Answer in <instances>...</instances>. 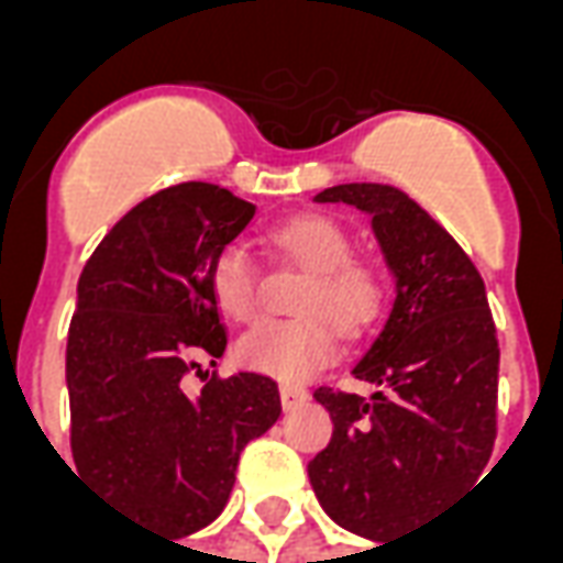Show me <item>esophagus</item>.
I'll return each mask as SVG.
<instances>
[{
  "mask_svg": "<svg viewBox=\"0 0 563 563\" xmlns=\"http://www.w3.org/2000/svg\"><path fill=\"white\" fill-rule=\"evenodd\" d=\"M310 395L307 389L301 386H280V401H283V410H295L298 404H305Z\"/></svg>",
  "mask_w": 563,
  "mask_h": 563,
  "instance_id": "obj_1",
  "label": "esophagus"
}]
</instances>
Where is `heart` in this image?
<instances>
[{
  "label": "heart",
  "mask_w": 563,
  "mask_h": 563,
  "mask_svg": "<svg viewBox=\"0 0 563 563\" xmlns=\"http://www.w3.org/2000/svg\"><path fill=\"white\" fill-rule=\"evenodd\" d=\"M274 244L313 271L298 310L305 317L265 319L234 346L238 362L280 383H305L341 353V334H362L377 317L379 283L353 258V244L338 222L295 217L274 232ZM210 292L225 317L250 319L258 310V271L241 244L222 246L210 265Z\"/></svg>",
  "instance_id": "heart-1"
}]
</instances>
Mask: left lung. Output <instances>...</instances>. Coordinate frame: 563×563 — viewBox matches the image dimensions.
I'll return each mask as SVG.
<instances>
[{"mask_svg": "<svg viewBox=\"0 0 563 563\" xmlns=\"http://www.w3.org/2000/svg\"><path fill=\"white\" fill-rule=\"evenodd\" d=\"M322 205L371 217L395 277L389 319L353 367L371 398L317 389L331 443L307 464L317 500L374 543L424 521L485 471L495 446L497 350L485 283L455 238L413 198L383 184L322 189Z\"/></svg>", "mask_w": 563, "mask_h": 563, "instance_id": "obj_1", "label": "left lung"}]
</instances>
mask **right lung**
Here are the masks:
<instances>
[{
  "label": "right lung",
  "instance_id": "1",
  "mask_svg": "<svg viewBox=\"0 0 563 563\" xmlns=\"http://www.w3.org/2000/svg\"><path fill=\"white\" fill-rule=\"evenodd\" d=\"M253 213L213 184L168 186L104 234L78 280L66 350L71 455L117 507L174 537L220 516L244 446L280 419L277 383L262 374L184 389L198 353H225L210 265Z\"/></svg>",
  "mask_w": 563,
  "mask_h": 563
}]
</instances>
